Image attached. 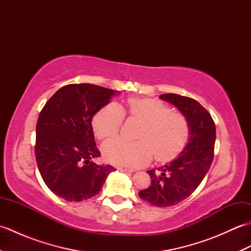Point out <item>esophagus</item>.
<instances>
[{
  "mask_svg": "<svg viewBox=\"0 0 251 251\" xmlns=\"http://www.w3.org/2000/svg\"><path fill=\"white\" fill-rule=\"evenodd\" d=\"M117 169H119L120 172H123V173H132V169H130V168H127V167H123V166H121V167H119Z\"/></svg>",
  "mask_w": 251,
  "mask_h": 251,
  "instance_id": "34e87169",
  "label": "esophagus"
}]
</instances>
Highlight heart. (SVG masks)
<instances>
[{
    "mask_svg": "<svg viewBox=\"0 0 251 251\" xmlns=\"http://www.w3.org/2000/svg\"><path fill=\"white\" fill-rule=\"evenodd\" d=\"M126 112L142 122L137 141L114 138L102 146L106 162L126 167H140L150 163L168 162L180 153L189 136V123L183 114L170 111L162 101L151 98H130ZM124 110L111 103L99 110L93 120L95 134L99 139L114 137L121 129Z\"/></svg>",
    "mask_w": 251,
    "mask_h": 251,
    "instance_id": "heart-1",
    "label": "heart"
}]
</instances>
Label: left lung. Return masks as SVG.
Returning <instances> with one entry per match:
<instances>
[{"instance_id":"obj_1","label":"left lung","mask_w":251,"mask_h":251,"mask_svg":"<svg viewBox=\"0 0 251 251\" xmlns=\"http://www.w3.org/2000/svg\"><path fill=\"white\" fill-rule=\"evenodd\" d=\"M159 98L172 103L189 123L188 143L174 161L156 170H148L151 184L139 192L140 199L156 207L179 204L196 190L214 158L216 126L211 115L196 100L176 94Z\"/></svg>"}]
</instances>
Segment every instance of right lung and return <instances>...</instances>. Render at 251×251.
I'll return each mask as SVG.
<instances>
[{
  "label": "right lung",
  "mask_w": 251,
  "mask_h": 251,
  "mask_svg": "<svg viewBox=\"0 0 251 251\" xmlns=\"http://www.w3.org/2000/svg\"><path fill=\"white\" fill-rule=\"evenodd\" d=\"M120 94L93 84H70L58 89L42 109L36 124L35 157L45 184L68 201L97 195L115 168L97 165L94 115Z\"/></svg>",
  "instance_id": "right-lung-1"
}]
</instances>
